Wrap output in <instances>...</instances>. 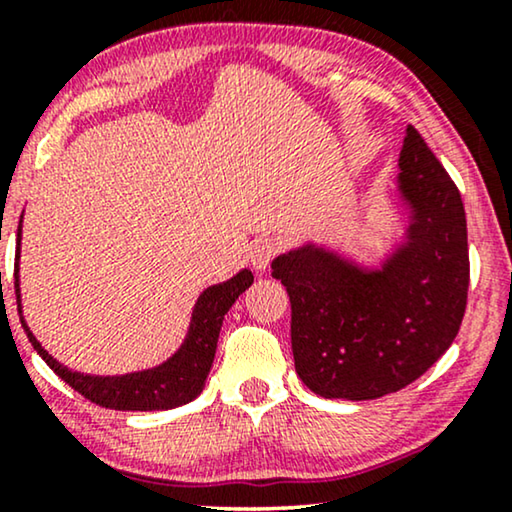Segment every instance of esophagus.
Masks as SVG:
<instances>
[{
    "label": "esophagus",
    "instance_id": "obj_1",
    "mask_svg": "<svg viewBox=\"0 0 512 512\" xmlns=\"http://www.w3.org/2000/svg\"><path fill=\"white\" fill-rule=\"evenodd\" d=\"M279 254V242L270 240V237H263V240H256L254 247H251V263H254L256 270H268L272 258Z\"/></svg>",
    "mask_w": 512,
    "mask_h": 512
}]
</instances>
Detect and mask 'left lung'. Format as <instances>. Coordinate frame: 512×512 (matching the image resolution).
Here are the masks:
<instances>
[{
	"label": "left lung",
	"mask_w": 512,
	"mask_h": 512,
	"mask_svg": "<svg viewBox=\"0 0 512 512\" xmlns=\"http://www.w3.org/2000/svg\"><path fill=\"white\" fill-rule=\"evenodd\" d=\"M405 242L368 270L305 244L272 261L291 300L296 373L314 394L370 401L408 387L457 338L468 298V235L459 188L408 125L398 158Z\"/></svg>",
	"instance_id": "1"
}]
</instances>
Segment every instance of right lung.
<instances>
[{
	"instance_id": "right-lung-1",
	"label": "right lung",
	"mask_w": 512,
	"mask_h": 512,
	"mask_svg": "<svg viewBox=\"0 0 512 512\" xmlns=\"http://www.w3.org/2000/svg\"><path fill=\"white\" fill-rule=\"evenodd\" d=\"M23 223V216H20ZM20 223H18V254H16V300L20 312V324H23L27 338H30L32 347L37 349L41 359L48 363L60 380H65L74 391L86 396L90 403L102 405L109 410H170L177 405H184L193 401L205 387V380L209 375V368L214 363L216 342H219L221 324L226 312L233 307L237 298L254 284V275L251 270L237 272L233 279L223 284H214L200 293L198 303L193 307L191 326H188V335L177 352H174L165 363L156 368L139 370V373L128 375H83L76 370H69L53 359L39 340L34 338L30 328H27L23 319V310H20V286H18V256H20Z\"/></svg>"
}]
</instances>
